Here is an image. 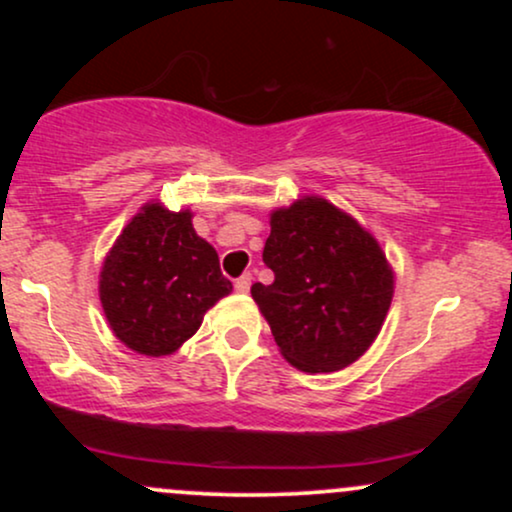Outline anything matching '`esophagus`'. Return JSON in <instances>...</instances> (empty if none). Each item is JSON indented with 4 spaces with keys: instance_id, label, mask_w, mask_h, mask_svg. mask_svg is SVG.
Here are the masks:
<instances>
[{
    "instance_id": "obj_1",
    "label": "esophagus",
    "mask_w": 512,
    "mask_h": 512,
    "mask_svg": "<svg viewBox=\"0 0 512 512\" xmlns=\"http://www.w3.org/2000/svg\"><path fill=\"white\" fill-rule=\"evenodd\" d=\"M250 286H252V274H243V276H238V279H236V291L238 293H248Z\"/></svg>"
}]
</instances>
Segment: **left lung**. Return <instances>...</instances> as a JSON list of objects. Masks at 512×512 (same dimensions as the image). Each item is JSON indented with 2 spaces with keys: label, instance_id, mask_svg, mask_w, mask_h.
<instances>
[{
  "label": "left lung",
  "instance_id": "8db88e82",
  "mask_svg": "<svg viewBox=\"0 0 512 512\" xmlns=\"http://www.w3.org/2000/svg\"><path fill=\"white\" fill-rule=\"evenodd\" d=\"M262 260L272 284L252 298L291 366L330 373L354 363L378 337L392 301L390 267L368 231L320 197L272 214Z\"/></svg>",
  "mask_w": 512,
  "mask_h": 512
}]
</instances>
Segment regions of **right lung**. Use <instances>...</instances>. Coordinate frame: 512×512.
Returning a JSON list of instances; mask_svg holds the SVG:
<instances>
[{
    "label": "right lung",
    "instance_id": "add662e5",
    "mask_svg": "<svg viewBox=\"0 0 512 512\" xmlns=\"http://www.w3.org/2000/svg\"><path fill=\"white\" fill-rule=\"evenodd\" d=\"M219 255L192 228L190 211L149 204L105 257L101 303L120 342L146 356L173 354L231 293Z\"/></svg>",
    "mask_w": 512,
    "mask_h": 512
}]
</instances>
